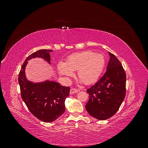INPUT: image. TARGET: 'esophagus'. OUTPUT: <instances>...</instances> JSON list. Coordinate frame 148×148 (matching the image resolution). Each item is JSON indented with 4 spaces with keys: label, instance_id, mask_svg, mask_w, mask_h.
I'll list each match as a JSON object with an SVG mask.
<instances>
[{
    "label": "esophagus",
    "instance_id": "34e87169",
    "mask_svg": "<svg viewBox=\"0 0 148 148\" xmlns=\"http://www.w3.org/2000/svg\"><path fill=\"white\" fill-rule=\"evenodd\" d=\"M79 91V89H76V88H71L70 89V95H72V94H75V93H77Z\"/></svg>",
    "mask_w": 148,
    "mask_h": 148
}]
</instances>
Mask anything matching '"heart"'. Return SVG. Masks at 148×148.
I'll return each mask as SVG.
<instances>
[{"label": "heart", "mask_w": 148, "mask_h": 148, "mask_svg": "<svg viewBox=\"0 0 148 148\" xmlns=\"http://www.w3.org/2000/svg\"><path fill=\"white\" fill-rule=\"evenodd\" d=\"M106 64L105 58L101 53L92 51H83L72 53L66 58L65 63L60 62L57 69L60 75L66 78L72 77L73 71L78 70V76L86 84L98 79Z\"/></svg>", "instance_id": "b5f03b06"}]
</instances>
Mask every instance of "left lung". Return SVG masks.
Listing matches in <instances>:
<instances>
[{"label": "left lung", "mask_w": 148, "mask_h": 148, "mask_svg": "<svg viewBox=\"0 0 148 148\" xmlns=\"http://www.w3.org/2000/svg\"><path fill=\"white\" fill-rule=\"evenodd\" d=\"M109 53L110 58L106 73L87 89L89 99L85 107L89 115L100 120L117 112L126 94V73L116 56Z\"/></svg>", "instance_id": "1"}]
</instances>
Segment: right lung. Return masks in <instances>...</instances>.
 Masks as SVG:
<instances>
[{"mask_svg":"<svg viewBox=\"0 0 148 148\" xmlns=\"http://www.w3.org/2000/svg\"><path fill=\"white\" fill-rule=\"evenodd\" d=\"M52 51L42 49L31 53L24 62L18 75L22 99L30 112L44 122H53L64 113L65 101L70 95V88L49 80L38 83L31 82L25 77V70L32 58H42L51 64L49 52Z\"/></svg>","mask_w":148,"mask_h":148,"instance_id":"1","label":"right lung"}]
</instances>
